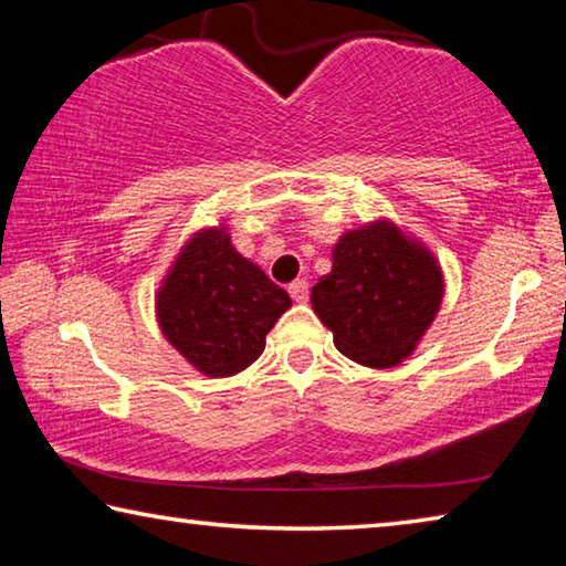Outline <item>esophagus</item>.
<instances>
[{
	"mask_svg": "<svg viewBox=\"0 0 566 566\" xmlns=\"http://www.w3.org/2000/svg\"><path fill=\"white\" fill-rule=\"evenodd\" d=\"M290 294H292L294 302L304 304L306 300H310V284H306L304 280H296V282L290 284Z\"/></svg>",
	"mask_w": 566,
	"mask_h": 566,
	"instance_id": "obj_1",
	"label": "esophagus"
}]
</instances>
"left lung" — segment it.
Segmentation results:
<instances>
[{
    "mask_svg": "<svg viewBox=\"0 0 566 566\" xmlns=\"http://www.w3.org/2000/svg\"><path fill=\"white\" fill-rule=\"evenodd\" d=\"M442 264L389 217L347 229L332 270L312 286V310L344 357L391 369L415 354L444 300Z\"/></svg>",
    "mask_w": 566,
    "mask_h": 566,
    "instance_id": "obj_1",
    "label": "left lung"
}]
</instances>
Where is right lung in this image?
I'll return each mask as SVG.
<instances>
[{"label": "right lung", "mask_w": 566, "mask_h": 566, "mask_svg": "<svg viewBox=\"0 0 566 566\" xmlns=\"http://www.w3.org/2000/svg\"><path fill=\"white\" fill-rule=\"evenodd\" d=\"M290 306V294L237 252L224 219L185 239L155 292L165 339L209 379L234 377L260 359Z\"/></svg>", "instance_id": "1"}]
</instances>
